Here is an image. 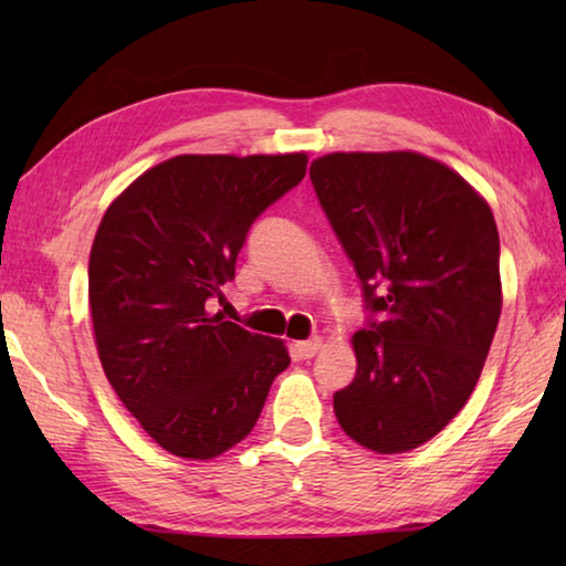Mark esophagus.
<instances>
[{
	"instance_id": "1",
	"label": "esophagus",
	"mask_w": 566,
	"mask_h": 566,
	"mask_svg": "<svg viewBox=\"0 0 566 566\" xmlns=\"http://www.w3.org/2000/svg\"><path fill=\"white\" fill-rule=\"evenodd\" d=\"M322 349V339L314 337V339H304V342H296L294 344V352L300 354L302 359H312L314 354H317Z\"/></svg>"
}]
</instances>
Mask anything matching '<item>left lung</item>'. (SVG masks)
I'll return each instance as SVG.
<instances>
[{"label": "left lung", "instance_id": "1", "mask_svg": "<svg viewBox=\"0 0 566 566\" xmlns=\"http://www.w3.org/2000/svg\"><path fill=\"white\" fill-rule=\"evenodd\" d=\"M310 177L369 312L334 415L371 452H409L467 405L490 354L502 314L494 214L417 151H334Z\"/></svg>", "mask_w": 566, "mask_h": 566}]
</instances>
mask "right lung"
I'll return each mask as SVG.
<instances>
[{
    "mask_svg": "<svg viewBox=\"0 0 566 566\" xmlns=\"http://www.w3.org/2000/svg\"><path fill=\"white\" fill-rule=\"evenodd\" d=\"M306 175V155H179L114 199L90 254L94 339L109 385L142 429L187 459L252 432L284 342L207 302L234 280L247 234Z\"/></svg>",
    "mask_w": 566,
    "mask_h": 566,
    "instance_id": "1",
    "label": "right lung"
}]
</instances>
